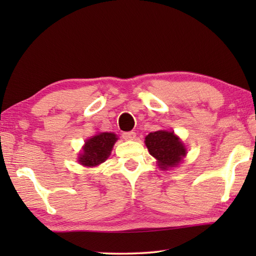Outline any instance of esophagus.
Returning <instances> with one entry per match:
<instances>
[{"instance_id": "obj_1", "label": "esophagus", "mask_w": 256, "mask_h": 256, "mask_svg": "<svg viewBox=\"0 0 256 256\" xmlns=\"http://www.w3.org/2000/svg\"><path fill=\"white\" fill-rule=\"evenodd\" d=\"M123 138H125V140H136V132H133V131H131V132H124L123 133Z\"/></svg>"}]
</instances>
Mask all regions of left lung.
<instances>
[{"label": "left lung", "mask_w": 256, "mask_h": 256, "mask_svg": "<svg viewBox=\"0 0 256 256\" xmlns=\"http://www.w3.org/2000/svg\"><path fill=\"white\" fill-rule=\"evenodd\" d=\"M144 142L150 154L158 160L162 170L175 167L186 154L185 146L174 132H151L146 136Z\"/></svg>", "instance_id": "8db88e82"}]
</instances>
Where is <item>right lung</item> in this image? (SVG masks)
I'll return each instance as SVG.
<instances>
[{
	"mask_svg": "<svg viewBox=\"0 0 256 256\" xmlns=\"http://www.w3.org/2000/svg\"><path fill=\"white\" fill-rule=\"evenodd\" d=\"M118 140L114 133H99L86 142L84 154H80L79 162L84 166L94 167L102 164L110 157L112 146Z\"/></svg>",
	"mask_w": 256,
	"mask_h": 256,
	"instance_id": "right-lung-1",
	"label": "right lung"
}]
</instances>
